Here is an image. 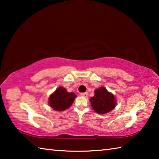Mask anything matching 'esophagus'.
<instances>
[{
  "label": "esophagus",
  "instance_id": "1",
  "mask_svg": "<svg viewBox=\"0 0 159 159\" xmlns=\"http://www.w3.org/2000/svg\"><path fill=\"white\" fill-rule=\"evenodd\" d=\"M80 96L84 97V98H87V97H88V93H80Z\"/></svg>",
  "mask_w": 159,
  "mask_h": 159
}]
</instances>
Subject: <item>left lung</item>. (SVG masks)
Returning <instances> with one entry per match:
<instances>
[{
    "label": "left lung",
    "instance_id": "obj_1",
    "mask_svg": "<svg viewBox=\"0 0 159 159\" xmlns=\"http://www.w3.org/2000/svg\"><path fill=\"white\" fill-rule=\"evenodd\" d=\"M94 111L99 114H107L114 109L116 104L114 95L107 91L104 87L95 90V95L90 99Z\"/></svg>",
    "mask_w": 159,
    "mask_h": 159
}]
</instances>
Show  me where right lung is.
Wrapping results in <instances>:
<instances>
[{"label":"right lung","instance_id":"obj_1","mask_svg":"<svg viewBox=\"0 0 159 159\" xmlns=\"http://www.w3.org/2000/svg\"><path fill=\"white\" fill-rule=\"evenodd\" d=\"M76 98L75 93H68L64 88L59 87L50 95L48 103L55 111H64L71 106Z\"/></svg>","mask_w":159,"mask_h":159}]
</instances>
